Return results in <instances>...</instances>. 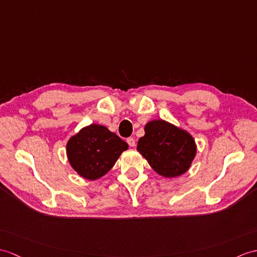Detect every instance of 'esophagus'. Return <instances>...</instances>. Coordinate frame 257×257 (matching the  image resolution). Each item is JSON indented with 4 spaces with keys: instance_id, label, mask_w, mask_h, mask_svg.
Returning <instances> with one entry per match:
<instances>
[{
    "instance_id": "34e87169",
    "label": "esophagus",
    "mask_w": 257,
    "mask_h": 257,
    "mask_svg": "<svg viewBox=\"0 0 257 257\" xmlns=\"http://www.w3.org/2000/svg\"><path fill=\"white\" fill-rule=\"evenodd\" d=\"M127 142H128L129 147H131V148H134V147L136 146V140H135L134 138H128V139H127Z\"/></svg>"
}]
</instances>
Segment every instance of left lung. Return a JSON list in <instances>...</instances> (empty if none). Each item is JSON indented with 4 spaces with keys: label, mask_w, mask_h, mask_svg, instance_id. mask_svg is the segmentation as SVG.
<instances>
[{
    "label": "left lung",
    "mask_w": 257,
    "mask_h": 257,
    "mask_svg": "<svg viewBox=\"0 0 257 257\" xmlns=\"http://www.w3.org/2000/svg\"><path fill=\"white\" fill-rule=\"evenodd\" d=\"M145 133L137 150L158 174L177 177L188 171L197 151L192 135L162 119L149 121Z\"/></svg>",
    "instance_id": "left-lung-1"
}]
</instances>
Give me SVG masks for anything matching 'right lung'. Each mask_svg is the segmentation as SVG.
Instances as JSON below:
<instances>
[{"label": "right lung", "mask_w": 257, "mask_h": 257, "mask_svg": "<svg viewBox=\"0 0 257 257\" xmlns=\"http://www.w3.org/2000/svg\"><path fill=\"white\" fill-rule=\"evenodd\" d=\"M127 149V142L116 134L101 124L92 123L71 137L67 143V156L77 174L95 181L109 172Z\"/></svg>", "instance_id": "obj_1"}]
</instances>
